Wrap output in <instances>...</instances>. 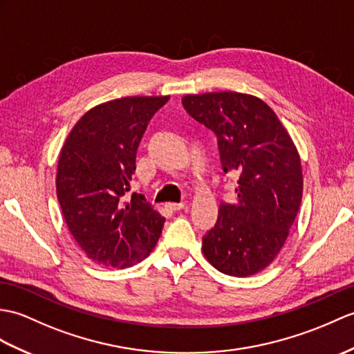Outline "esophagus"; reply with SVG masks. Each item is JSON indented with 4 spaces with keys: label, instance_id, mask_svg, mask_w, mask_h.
Returning a JSON list of instances; mask_svg holds the SVG:
<instances>
[{
    "label": "esophagus",
    "instance_id": "esophagus-1",
    "mask_svg": "<svg viewBox=\"0 0 354 354\" xmlns=\"http://www.w3.org/2000/svg\"><path fill=\"white\" fill-rule=\"evenodd\" d=\"M166 207L170 209V211H179L183 209L185 207L184 202H179V203H175V202H170V203H166Z\"/></svg>",
    "mask_w": 354,
    "mask_h": 354
}]
</instances>
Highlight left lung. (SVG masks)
<instances>
[{
  "label": "left lung",
  "instance_id": "obj_1",
  "mask_svg": "<svg viewBox=\"0 0 354 354\" xmlns=\"http://www.w3.org/2000/svg\"><path fill=\"white\" fill-rule=\"evenodd\" d=\"M193 119L217 136L221 169L238 176L234 203H220L214 227L202 238L212 267L245 277L281 252L300 208L303 175L297 147L276 113L238 92L185 95Z\"/></svg>",
  "mask_w": 354,
  "mask_h": 354
}]
</instances>
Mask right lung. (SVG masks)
Listing matches in <instances>:
<instances>
[{
  "label": "right lung",
  "mask_w": 354,
  "mask_h": 354,
  "mask_svg": "<svg viewBox=\"0 0 354 354\" xmlns=\"http://www.w3.org/2000/svg\"><path fill=\"white\" fill-rule=\"evenodd\" d=\"M169 96H127L90 109L72 128L57 166V197L73 240L88 259L127 268L157 244L164 218L134 193L122 202L136 170L147 123Z\"/></svg>",
  "instance_id": "obj_1"
}]
</instances>
